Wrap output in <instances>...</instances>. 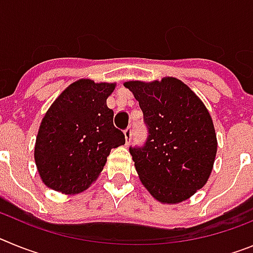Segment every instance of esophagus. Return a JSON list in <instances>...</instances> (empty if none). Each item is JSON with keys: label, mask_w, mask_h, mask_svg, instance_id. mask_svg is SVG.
<instances>
[{"label": "esophagus", "mask_w": 253, "mask_h": 253, "mask_svg": "<svg viewBox=\"0 0 253 253\" xmlns=\"http://www.w3.org/2000/svg\"><path fill=\"white\" fill-rule=\"evenodd\" d=\"M124 134H125V139H126V143L130 142V139H131V126H128V128L125 129Z\"/></svg>", "instance_id": "34e87169"}]
</instances>
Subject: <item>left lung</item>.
<instances>
[{"label":"left lung","instance_id":"obj_1","mask_svg":"<svg viewBox=\"0 0 253 253\" xmlns=\"http://www.w3.org/2000/svg\"><path fill=\"white\" fill-rule=\"evenodd\" d=\"M143 111L144 144L130 147L135 169L151 195L175 204L207 184L216 154L213 120L202 100L173 77L125 82Z\"/></svg>","mask_w":253,"mask_h":253}]
</instances>
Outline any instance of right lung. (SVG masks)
I'll use <instances>...</instances> for the list:
<instances>
[{
    "label": "right lung",
    "instance_id": "right-lung-1",
    "mask_svg": "<svg viewBox=\"0 0 253 253\" xmlns=\"http://www.w3.org/2000/svg\"><path fill=\"white\" fill-rule=\"evenodd\" d=\"M114 88L115 84L80 80L49 107L34 153L46 186L64 194L81 193L102 171L111 149L124 144V133L114 126V111L106 105Z\"/></svg>",
    "mask_w": 253,
    "mask_h": 253
}]
</instances>
